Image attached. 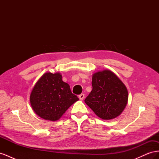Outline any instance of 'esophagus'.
Wrapping results in <instances>:
<instances>
[{
    "mask_svg": "<svg viewBox=\"0 0 159 159\" xmlns=\"http://www.w3.org/2000/svg\"><path fill=\"white\" fill-rule=\"evenodd\" d=\"M84 98H85V95L84 93H81V95H79V98L80 100H83L84 99Z\"/></svg>",
    "mask_w": 159,
    "mask_h": 159,
    "instance_id": "1",
    "label": "esophagus"
}]
</instances>
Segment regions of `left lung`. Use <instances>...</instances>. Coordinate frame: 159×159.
I'll return each mask as SVG.
<instances>
[{
    "mask_svg": "<svg viewBox=\"0 0 159 159\" xmlns=\"http://www.w3.org/2000/svg\"><path fill=\"white\" fill-rule=\"evenodd\" d=\"M93 89L85 102L95 114L103 120L119 116L128 102V91L122 81L109 70L92 75Z\"/></svg>",
    "mask_w": 159,
    "mask_h": 159,
    "instance_id": "obj_1",
    "label": "left lung"
}]
</instances>
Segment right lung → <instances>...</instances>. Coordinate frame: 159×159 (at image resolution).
<instances>
[{"mask_svg":"<svg viewBox=\"0 0 159 159\" xmlns=\"http://www.w3.org/2000/svg\"><path fill=\"white\" fill-rule=\"evenodd\" d=\"M59 72H46L32 89L30 102L32 109L42 119L56 121L79 99L71 93Z\"/></svg>","mask_w":159,"mask_h":159,"instance_id":"obj_1","label":"right lung"}]
</instances>
